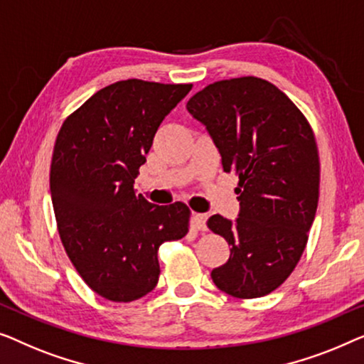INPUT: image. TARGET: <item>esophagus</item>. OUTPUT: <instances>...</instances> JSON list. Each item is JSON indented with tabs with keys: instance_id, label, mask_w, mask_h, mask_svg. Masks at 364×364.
<instances>
[{
	"instance_id": "34e87169",
	"label": "esophagus",
	"mask_w": 364,
	"mask_h": 364,
	"mask_svg": "<svg viewBox=\"0 0 364 364\" xmlns=\"http://www.w3.org/2000/svg\"><path fill=\"white\" fill-rule=\"evenodd\" d=\"M206 214H199V213H194L193 214V226L199 229V231H206L208 226H206Z\"/></svg>"
}]
</instances>
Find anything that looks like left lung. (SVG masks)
<instances>
[{"instance_id": "8db88e82", "label": "left lung", "mask_w": 364, "mask_h": 364, "mask_svg": "<svg viewBox=\"0 0 364 364\" xmlns=\"http://www.w3.org/2000/svg\"><path fill=\"white\" fill-rule=\"evenodd\" d=\"M186 109L206 127L224 171L239 176V216L208 219L231 245L213 282L235 299L267 295L295 269L315 219L320 160L314 132L282 90L259 77L214 82Z\"/></svg>"}]
</instances>
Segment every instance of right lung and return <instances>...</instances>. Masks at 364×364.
<instances>
[{"label": "right lung", "mask_w": 364, "mask_h": 364, "mask_svg": "<svg viewBox=\"0 0 364 364\" xmlns=\"http://www.w3.org/2000/svg\"><path fill=\"white\" fill-rule=\"evenodd\" d=\"M191 87L115 82L59 130L50 163L59 235L84 282L107 300L133 301L155 289L158 247L188 232L186 204L156 206L133 184L158 127Z\"/></svg>", "instance_id": "obj_1"}]
</instances>
